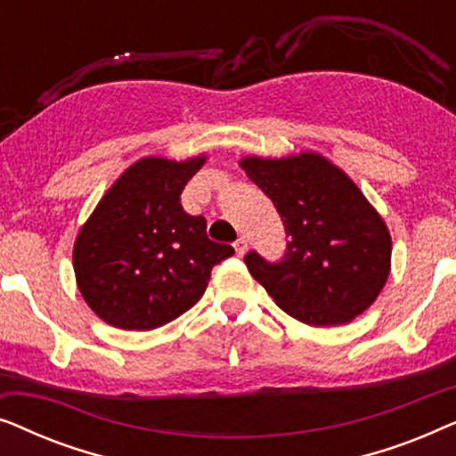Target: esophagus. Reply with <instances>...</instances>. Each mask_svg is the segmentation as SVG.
Masks as SVG:
<instances>
[{"label":"esophagus","instance_id":"esophagus-1","mask_svg":"<svg viewBox=\"0 0 456 456\" xmlns=\"http://www.w3.org/2000/svg\"><path fill=\"white\" fill-rule=\"evenodd\" d=\"M234 251H236V255H239V257H242V255L247 253V239H245V236H240V239L234 242Z\"/></svg>","mask_w":456,"mask_h":456}]
</instances>
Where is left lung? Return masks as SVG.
Instances as JSON below:
<instances>
[{"instance_id":"1","label":"left lung","mask_w":456,"mask_h":456,"mask_svg":"<svg viewBox=\"0 0 456 456\" xmlns=\"http://www.w3.org/2000/svg\"><path fill=\"white\" fill-rule=\"evenodd\" d=\"M272 199L290 236L280 264H245L280 309L309 326H340L371 307L390 276L392 236L353 178L317 151L239 161Z\"/></svg>"}]
</instances>
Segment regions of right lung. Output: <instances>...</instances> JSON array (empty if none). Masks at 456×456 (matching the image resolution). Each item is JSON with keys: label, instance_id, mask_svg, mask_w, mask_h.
Masks as SVG:
<instances>
[{"label": "right lung", "instance_id": "right-lung-1", "mask_svg": "<svg viewBox=\"0 0 456 456\" xmlns=\"http://www.w3.org/2000/svg\"><path fill=\"white\" fill-rule=\"evenodd\" d=\"M208 155H149L128 166L80 226L72 248L77 286L93 314L120 330H153L203 297L214 265L234 248L208 239L180 192Z\"/></svg>", "mask_w": 456, "mask_h": 456}]
</instances>
